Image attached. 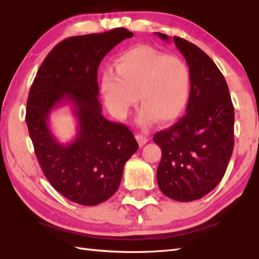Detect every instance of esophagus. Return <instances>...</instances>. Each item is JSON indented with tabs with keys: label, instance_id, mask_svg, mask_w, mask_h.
<instances>
[{
	"label": "esophagus",
	"instance_id": "esophagus-1",
	"mask_svg": "<svg viewBox=\"0 0 259 259\" xmlns=\"http://www.w3.org/2000/svg\"><path fill=\"white\" fill-rule=\"evenodd\" d=\"M136 139H137V141H138V144H139L140 147H143L144 145L148 143V138H147V137L144 136V135H137Z\"/></svg>",
	"mask_w": 259,
	"mask_h": 259
}]
</instances>
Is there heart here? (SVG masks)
<instances>
[{"instance_id": "obj_1", "label": "heart", "mask_w": 259, "mask_h": 259, "mask_svg": "<svg viewBox=\"0 0 259 259\" xmlns=\"http://www.w3.org/2000/svg\"><path fill=\"white\" fill-rule=\"evenodd\" d=\"M114 70L106 68L101 93L110 112L124 119L139 101L137 122L149 126L159 120L169 124L184 114L191 95V73L180 58L148 46H138L116 57Z\"/></svg>"}]
</instances>
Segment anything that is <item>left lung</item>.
<instances>
[{
    "label": "left lung",
    "instance_id": "left-lung-1",
    "mask_svg": "<svg viewBox=\"0 0 259 259\" xmlns=\"http://www.w3.org/2000/svg\"><path fill=\"white\" fill-rule=\"evenodd\" d=\"M169 42L167 34L155 32ZM190 68L192 86L186 114L154 135L161 148L157 183L169 199L191 202L220 183L234 150L235 110L224 75L203 50L174 37Z\"/></svg>",
    "mask_w": 259,
    "mask_h": 259
}]
</instances>
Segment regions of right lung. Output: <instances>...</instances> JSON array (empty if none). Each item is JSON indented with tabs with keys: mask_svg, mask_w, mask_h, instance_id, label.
<instances>
[{
	"mask_svg": "<svg viewBox=\"0 0 259 259\" xmlns=\"http://www.w3.org/2000/svg\"><path fill=\"white\" fill-rule=\"evenodd\" d=\"M133 35L116 28L65 39L45 58L30 89L25 121L35 156L54 189L75 203L96 205L110 199L121 183L125 161L138 149L125 125L104 118L98 99L101 62ZM66 104L72 106L78 133L63 144L50 130L49 116Z\"/></svg>",
	"mask_w": 259,
	"mask_h": 259,
	"instance_id": "add662e5",
	"label": "right lung"
}]
</instances>
